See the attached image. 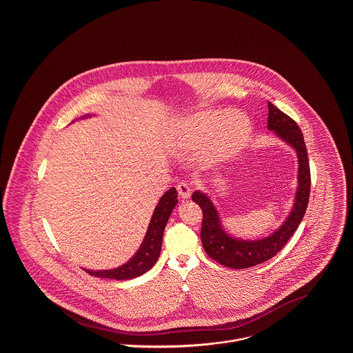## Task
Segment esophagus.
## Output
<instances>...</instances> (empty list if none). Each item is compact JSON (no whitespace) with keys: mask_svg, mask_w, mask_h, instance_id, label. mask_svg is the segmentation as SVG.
I'll return each instance as SVG.
<instances>
[{"mask_svg":"<svg viewBox=\"0 0 353 353\" xmlns=\"http://www.w3.org/2000/svg\"><path fill=\"white\" fill-rule=\"evenodd\" d=\"M177 192H179V196H180V199H183V200H188V199H190V194H192V189H190V186L188 183H180V184L177 185Z\"/></svg>","mask_w":353,"mask_h":353,"instance_id":"obj_1","label":"esophagus"}]
</instances>
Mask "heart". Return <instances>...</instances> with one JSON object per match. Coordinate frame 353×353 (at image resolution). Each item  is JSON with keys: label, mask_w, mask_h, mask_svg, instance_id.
I'll return each mask as SVG.
<instances>
[{"label": "heart", "mask_w": 353, "mask_h": 353, "mask_svg": "<svg viewBox=\"0 0 353 353\" xmlns=\"http://www.w3.org/2000/svg\"><path fill=\"white\" fill-rule=\"evenodd\" d=\"M252 134L250 118L239 110H200L170 124L168 143L177 154H196L203 170L217 169L246 148Z\"/></svg>", "instance_id": "b5f03b06"}]
</instances>
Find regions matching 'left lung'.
Returning a JSON list of instances; mask_svg holds the SVG:
<instances>
[{
    "label": "left lung",
    "mask_w": 353,
    "mask_h": 353,
    "mask_svg": "<svg viewBox=\"0 0 353 353\" xmlns=\"http://www.w3.org/2000/svg\"><path fill=\"white\" fill-rule=\"evenodd\" d=\"M268 105L269 131H272L285 144L292 147L298 156V186L292 208L283 223L268 236L259 239H241L225 230L219 212L206 193L196 190L192 196V200L201 208L203 214L201 228L203 250L219 265L230 269H249L269 261L276 252H281L301 225L308 205L311 174L302 131L292 119L276 108L271 101Z\"/></svg>",
    "instance_id": "8db88e82"
}]
</instances>
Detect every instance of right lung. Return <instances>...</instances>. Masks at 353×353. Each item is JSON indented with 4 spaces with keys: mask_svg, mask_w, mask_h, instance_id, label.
<instances>
[{
    "mask_svg": "<svg viewBox=\"0 0 353 353\" xmlns=\"http://www.w3.org/2000/svg\"><path fill=\"white\" fill-rule=\"evenodd\" d=\"M88 117H92V115L87 114L82 118H88ZM177 202L179 200H177L176 188H170L161 196V199L159 200L154 208L150 226L147 229V233L144 235V239L139 250L134 252V256L130 261H127L124 265L111 270L83 269L84 271L92 276L117 279V281L134 279L150 271L156 265L160 256L164 229L167 226L169 216L172 210L176 208Z\"/></svg>",
    "mask_w": 353,
    "mask_h": 353,
    "instance_id": "add662e5",
    "label": "right lung"
}]
</instances>
